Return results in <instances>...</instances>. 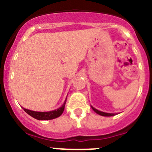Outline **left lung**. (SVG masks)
Masks as SVG:
<instances>
[{
  "label": "left lung",
  "instance_id": "1",
  "mask_svg": "<svg viewBox=\"0 0 152 152\" xmlns=\"http://www.w3.org/2000/svg\"><path fill=\"white\" fill-rule=\"evenodd\" d=\"M91 108L93 109V110L96 113H97V114L100 115H102V116H113L115 115V114H113V113H103V112H100V111H99V110L94 109V107H92V106H91Z\"/></svg>",
  "mask_w": 152,
  "mask_h": 152
}]
</instances>
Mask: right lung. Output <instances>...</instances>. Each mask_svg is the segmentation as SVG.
I'll use <instances>...</instances> for the list:
<instances>
[{"label":"right lung","mask_w":152,"mask_h":152,"mask_svg":"<svg viewBox=\"0 0 152 152\" xmlns=\"http://www.w3.org/2000/svg\"><path fill=\"white\" fill-rule=\"evenodd\" d=\"M66 100H65L63 106L61 107H60L59 109L56 110H54V111H50V112H34L31 111V110H27V109L23 108L24 111L25 113H28L29 115L32 116L34 118L37 119V120H50V119H54L55 118H58L63 113L64 110V106L66 104Z\"/></svg>","instance_id":"add662e5"}]
</instances>
